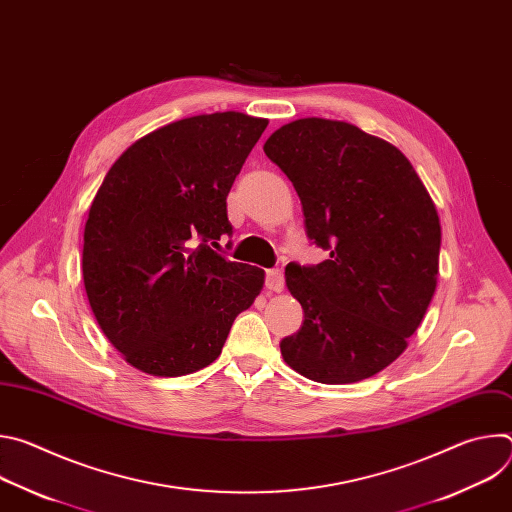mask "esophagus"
<instances>
[{"label": "esophagus", "mask_w": 512, "mask_h": 512, "mask_svg": "<svg viewBox=\"0 0 512 512\" xmlns=\"http://www.w3.org/2000/svg\"><path fill=\"white\" fill-rule=\"evenodd\" d=\"M265 285H267L269 291H283V285H285L283 271L281 269H267Z\"/></svg>", "instance_id": "1"}]
</instances>
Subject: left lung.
Here are the masks:
<instances>
[{
    "label": "left lung",
    "mask_w": 512,
    "mask_h": 512,
    "mask_svg": "<svg viewBox=\"0 0 512 512\" xmlns=\"http://www.w3.org/2000/svg\"><path fill=\"white\" fill-rule=\"evenodd\" d=\"M263 150L294 184L310 241L330 253L285 267L304 324L279 342L283 360L324 385L369 379L407 348L433 298L435 204L395 145L344 121H291Z\"/></svg>",
    "instance_id": "1"
}]
</instances>
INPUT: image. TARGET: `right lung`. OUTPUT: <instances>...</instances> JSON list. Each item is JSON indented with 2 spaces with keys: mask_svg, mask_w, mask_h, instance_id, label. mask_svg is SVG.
Instances as JSON below:
<instances>
[{
  "mask_svg": "<svg viewBox=\"0 0 512 512\" xmlns=\"http://www.w3.org/2000/svg\"><path fill=\"white\" fill-rule=\"evenodd\" d=\"M267 119L196 115L137 139L107 172L85 225L91 310L135 369L196 373L221 354L265 281L216 253L233 235L227 196Z\"/></svg>",
  "mask_w": 512,
  "mask_h": 512,
  "instance_id": "obj_1",
  "label": "right lung"
}]
</instances>
